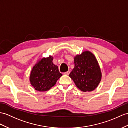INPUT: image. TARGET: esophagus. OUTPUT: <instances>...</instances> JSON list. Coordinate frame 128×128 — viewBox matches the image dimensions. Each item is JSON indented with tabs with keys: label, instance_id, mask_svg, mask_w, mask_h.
<instances>
[{
	"label": "esophagus",
	"instance_id": "obj_1",
	"mask_svg": "<svg viewBox=\"0 0 128 128\" xmlns=\"http://www.w3.org/2000/svg\"><path fill=\"white\" fill-rule=\"evenodd\" d=\"M70 73V72L69 70H68V71L66 72H64V74H65V75H69Z\"/></svg>",
	"mask_w": 128,
	"mask_h": 128
}]
</instances>
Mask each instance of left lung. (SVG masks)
I'll use <instances>...</instances> for the list:
<instances>
[{
	"label": "left lung",
	"instance_id": "left-lung-1",
	"mask_svg": "<svg viewBox=\"0 0 128 128\" xmlns=\"http://www.w3.org/2000/svg\"><path fill=\"white\" fill-rule=\"evenodd\" d=\"M74 68L69 75L82 92H91L98 86L102 73L98 62L91 52L85 51L74 57Z\"/></svg>",
	"mask_w": 128,
	"mask_h": 128
}]
</instances>
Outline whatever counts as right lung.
<instances>
[{
    "instance_id": "add662e5",
    "label": "right lung",
    "mask_w": 128,
    "mask_h": 128,
    "mask_svg": "<svg viewBox=\"0 0 128 128\" xmlns=\"http://www.w3.org/2000/svg\"><path fill=\"white\" fill-rule=\"evenodd\" d=\"M52 56L42 58L35 64L31 71L30 84L36 91H48L62 76L58 67L52 63Z\"/></svg>"
}]
</instances>
